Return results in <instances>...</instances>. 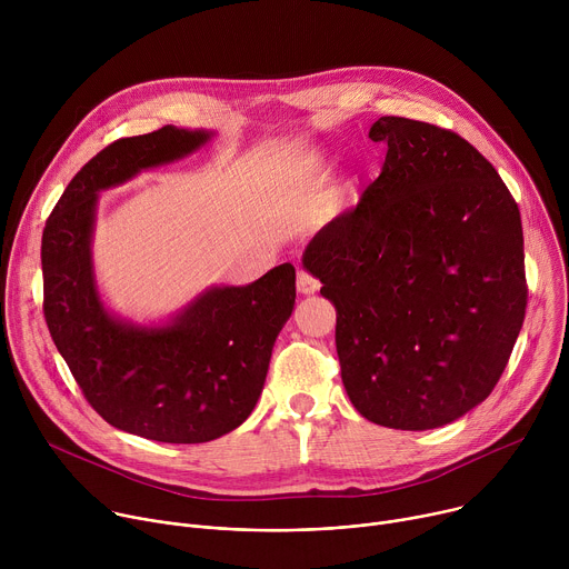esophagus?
Listing matches in <instances>:
<instances>
[{
  "label": "esophagus",
  "mask_w": 569,
  "mask_h": 569,
  "mask_svg": "<svg viewBox=\"0 0 569 569\" xmlns=\"http://www.w3.org/2000/svg\"><path fill=\"white\" fill-rule=\"evenodd\" d=\"M297 290H299L301 295H312V292L319 290V281H317L310 272L299 270V272H297Z\"/></svg>",
  "instance_id": "esophagus-1"
}]
</instances>
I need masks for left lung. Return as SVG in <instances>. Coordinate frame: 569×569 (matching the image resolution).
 Masks as SVG:
<instances>
[{
	"mask_svg": "<svg viewBox=\"0 0 569 569\" xmlns=\"http://www.w3.org/2000/svg\"><path fill=\"white\" fill-rule=\"evenodd\" d=\"M380 176L321 227L303 268L338 312L345 389L371 423L441 428L498 385L527 308L520 209L452 130L380 117Z\"/></svg>",
	"mask_w": 569,
	"mask_h": 569,
	"instance_id": "left-lung-1",
	"label": "left lung"
}]
</instances>
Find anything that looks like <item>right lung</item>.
<instances>
[{"label":"right lung","mask_w":569,"mask_h":569,"mask_svg":"<svg viewBox=\"0 0 569 569\" xmlns=\"http://www.w3.org/2000/svg\"><path fill=\"white\" fill-rule=\"evenodd\" d=\"M209 139L164 126L112 141L73 176L42 231L44 319L71 376L110 426L164 443H204L252 415L295 306V268L283 263L250 286L202 292L167 327L106 310L90 250L97 193Z\"/></svg>","instance_id":"obj_1"}]
</instances>
